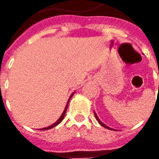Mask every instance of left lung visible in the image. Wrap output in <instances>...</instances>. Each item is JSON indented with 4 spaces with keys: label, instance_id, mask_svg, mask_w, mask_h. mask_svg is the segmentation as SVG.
Wrapping results in <instances>:
<instances>
[{
    "label": "left lung",
    "instance_id": "obj_1",
    "mask_svg": "<svg viewBox=\"0 0 159 159\" xmlns=\"http://www.w3.org/2000/svg\"><path fill=\"white\" fill-rule=\"evenodd\" d=\"M94 117H95V118H96V120H97V121H98V122H99V123H100V125H101V126H103L104 128H106V129H108L115 130V129H111V128H109V127L107 126V125H106L105 123H102V122H101V121H100V120L99 119V117H97V114L95 113V112H94ZM115 131H116V130H115Z\"/></svg>",
    "mask_w": 159,
    "mask_h": 159
}]
</instances>
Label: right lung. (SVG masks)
<instances>
[{"mask_svg":"<svg viewBox=\"0 0 159 159\" xmlns=\"http://www.w3.org/2000/svg\"><path fill=\"white\" fill-rule=\"evenodd\" d=\"M75 93V92H73L71 94H70V96L69 98V100H68V101H67V104H66V108H65V110H64V111H63V113L62 115L59 117V118L57 121H56L55 123H52V125H50V126L48 127H46V128H42V129H40V130H47V129H52V128H54L55 126H57L58 124H59V123H61L62 122V120L64 119V117H65V115H66V111H67V107H68V104H69L70 102V99H71V97L73 96V94Z\"/></svg>","mask_w":159,"mask_h":159,"instance_id":"add662e5","label":"right lung"}]
</instances>
